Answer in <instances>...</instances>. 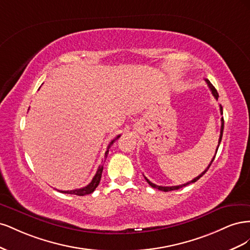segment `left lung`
Returning <instances> with one entry per match:
<instances>
[{
    "mask_svg": "<svg viewBox=\"0 0 250 250\" xmlns=\"http://www.w3.org/2000/svg\"><path fill=\"white\" fill-rule=\"evenodd\" d=\"M206 80V82L208 83V87H209V89L211 90V94H213V96L216 98V100H218V97H219V95H218V93H217V89L214 87V85L211 84V83L209 82V80L208 79H204ZM220 112H221V115H223V109H222V106L220 105ZM223 128H224V120H223V118H221V130H220V138H219V142H218V146H217V150L216 151H218V148H219V145H220V143H221V140H222V134H223ZM217 153V152H216ZM215 156H216V154H215ZM215 156L213 157V160L210 161V163H209V165L208 166V168L204 170L200 175H198L197 177H195L193 180H191V181H188V183H187V184H184V185H180V186H173V187H162V186H156V185H154V184H152L151 183V181L148 179V178H146L145 177V179L147 180V183L152 187V188H157V190H160V191H164V192H169V191H174V190H178V188H183V187H186V186H188V185H190V184H192V183H195V181H197L202 175H204V173H206L208 170V168L210 167V165H211V163L214 162V160H215Z\"/></svg>",
    "mask_w": 250,
    "mask_h": 250,
    "instance_id": "obj_1",
    "label": "left lung"
}]
</instances>
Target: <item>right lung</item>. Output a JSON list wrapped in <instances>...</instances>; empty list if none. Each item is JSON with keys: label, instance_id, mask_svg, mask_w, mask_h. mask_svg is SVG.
I'll return each mask as SVG.
<instances>
[{"label": "right lung", "instance_id": "obj_1", "mask_svg": "<svg viewBox=\"0 0 250 250\" xmlns=\"http://www.w3.org/2000/svg\"><path fill=\"white\" fill-rule=\"evenodd\" d=\"M120 137H121V135L119 134L117 138H115V139H113V140L109 143V145L107 146L106 152H105L103 162H105V160H106L107 154H108V151H109V148L111 147L112 144L115 143V142H116ZM103 162H102V163H103ZM102 171H103V165H100V166H99V168H98V170H97V172H96V174H95L94 178L92 179V181H90V183H89L86 187H84V188H76V190H71V191H60V190H57V191H59L60 193H64V194H74V195H78V196H84V195H88V194H90V193H93V192L96 190V188L98 187V185H99V183H100L101 176H102Z\"/></svg>", "mask_w": 250, "mask_h": 250}]
</instances>
